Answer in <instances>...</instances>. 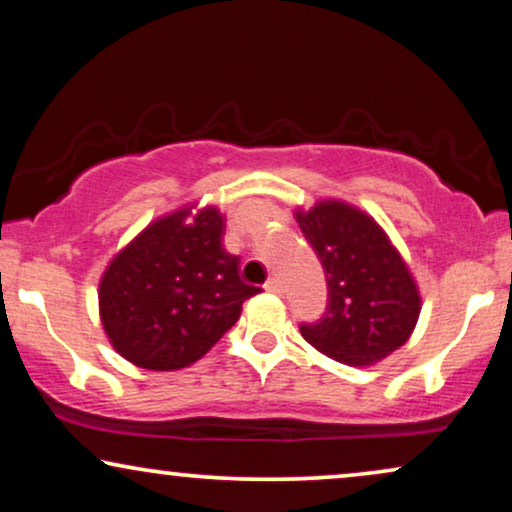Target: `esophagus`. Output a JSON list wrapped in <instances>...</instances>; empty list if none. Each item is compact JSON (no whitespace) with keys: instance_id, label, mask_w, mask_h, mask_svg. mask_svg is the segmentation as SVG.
I'll list each match as a JSON object with an SVG mask.
<instances>
[{"instance_id":"obj_1","label":"esophagus","mask_w":512,"mask_h":512,"mask_svg":"<svg viewBox=\"0 0 512 512\" xmlns=\"http://www.w3.org/2000/svg\"><path fill=\"white\" fill-rule=\"evenodd\" d=\"M265 291L268 293H275V296H279V293H282V284H279V279H268V282H265Z\"/></svg>"}]
</instances>
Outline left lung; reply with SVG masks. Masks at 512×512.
I'll return each instance as SVG.
<instances>
[{
  "instance_id": "left-lung-1",
  "label": "left lung",
  "mask_w": 512,
  "mask_h": 512,
  "mask_svg": "<svg viewBox=\"0 0 512 512\" xmlns=\"http://www.w3.org/2000/svg\"><path fill=\"white\" fill-rule=\"evenodd\" d=\"M296 216L326 272L324 317L300 333L345 366H373L415 331L422 296L408 263L373 216L345 200H319Z\"/></svg>"
}]
</instances>
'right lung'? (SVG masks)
Wrapping results in <instances>:
<instances>
[{"instance_id":"right-lung-1","label":"right lung","mask_w":512,"mask_h":512,"mask_svg":"<svg viewBox=\"0 0 512 512\" xmlns=\"http://www.w3.org/2000/svg\"><path fill=\"white\" fill-rule=\"evenodd\" d=\"M219 207L186 205L158 216L111 258L100 279V319L111 347L146 370L202 359L240 319L258 286L240 279L223 249Z\"/></svg>"}]
</instances>
